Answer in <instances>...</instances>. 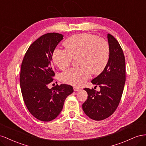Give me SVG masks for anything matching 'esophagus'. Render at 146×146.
<instances>
[{"label": "esophagus", "instance_id": "obj_1", "mask_svg": "<svg viewBox=\"0 0 146 146\" xmlns=\"http://www.w3.org/2000/svg\"><path fill=\"white\" fill-rule=\"evenodd\" d=\"M73 89H74V91H78L80 90V88H79L78 87H73Z\"/></svg>", "mask_w": 146, "mask_h": 146}]
</instances>
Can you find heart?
<instances>
[{
	"mask_svg": "<svg viewBox=\"0 0 146 146\" xmlns=\"http://www.w3.org/2000/svg\"><path fill=\"white\" fill-rule=\"evenodd\" d=\"M64 45L65 49H56L53 52V63L64 70L70 66L73 58L78 57V68H72L62 74V80L67 84L79 86L84 84L91 73L99 74L105 70L110 59V48L103 38L84 33L71 36Z\"/></svg>",
	"mask_w": 146,
	"mask_h": 146,
	"instance_id": "heart-1",
	"label": "heart"
}]
</instances>
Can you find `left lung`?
<instances>
[{"instance_id":"8db88e82","label":"left lung","mask_w":146,"mask_h":146,"mask_svg":"<svg viewBox=\"0 0 146 146\" xmlns=\"http://www.w3.org/2000/svg\"><path fill=\"white\" fill-rule=\"evenodd\" d=\"M110 48V59L103 72L92 80V83L100 87V91L84 88L88 97L82 104V110L90 119L104 120L117 109L123 93L125 82V59L117 40L108 34Z\"/></svg>"}]
</instances>
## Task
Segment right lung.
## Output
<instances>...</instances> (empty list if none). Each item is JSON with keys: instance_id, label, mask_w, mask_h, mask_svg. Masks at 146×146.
Returning a JSON list of instances; mask_svg holds the SVG:
<instances>
[{"instance_id": "1", "label": "right lung", "mask_w": 146, "mask_h": 146, "mask_svg": "<svg viewBox=\"0 0 146 146\" xmlns=\"http://www.w3.org/2000/svg\"><path fill=\"white\" fill-rule=\"evenodd\" d=\"M63 36L56 32L41 36L31 44L22 62L19 81L24 102L31 114L41 121L56 118L66 98L73 92L68 84L48 88L55 76L52 54Z\"/></svg>"}]
</instances>
